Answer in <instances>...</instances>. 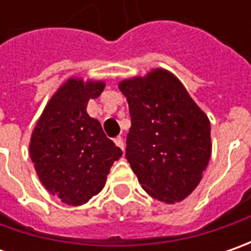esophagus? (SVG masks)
<instances>
[{
	"mask_svg": "<svg viewBox=\"0 0 251 251\" xmlns=\"http://www.w3.org/2000/svg\"><path fill=\"white\" fill-rule=\"evenodd\" d=\"M114 142H116V145L121 148V151H124V141H123V137H117V138H114Z\"/></svg>",
	"mask_w": 251,
	"mask_h": 251,
	"instance_id": "34e87169",
	"label": "esophagus"
}]
</instances>
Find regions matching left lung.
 I'll list each match as a JSON object with an SVG mask.
<instances>
[{
  "instance_id": "obj_1",
  "label": "left lung",
  "mask_w": 251,
  "mask_h": 251,
  "mask_svg": "<svg viewBox=\"0 0 251 251\" xmlns=\"http://www.w3.org/2000/svg\"><path fill=\"white\" fill-rule=\"evenodd\" d=\"M131 128L126 158L142 188L168 204L197 187L211 156V126L175 75L155 70L127 79Z\"/></svg>"
}]
</instances>
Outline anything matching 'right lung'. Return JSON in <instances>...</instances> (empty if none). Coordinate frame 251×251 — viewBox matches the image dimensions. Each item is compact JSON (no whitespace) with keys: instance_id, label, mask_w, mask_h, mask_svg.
Segmentation results:
<instances>
[{"instance_id":"add662e5","label":"right lung","mask_w":251,"mask_h":251,"mask_svg":"<svg viewBox=\"0 0 251 251\" xmlns=\"http://www.w3.org/2000/svg\"><path fill=\"white\" fill-rule=\"evenodd\" d=\"M103 82L68 79L46 106L30 140V158L42 184L68 205H82L100 191L123 155L100 123L86 113Z\"/></svg>"}]
</instances>
